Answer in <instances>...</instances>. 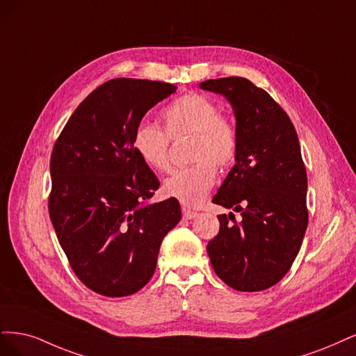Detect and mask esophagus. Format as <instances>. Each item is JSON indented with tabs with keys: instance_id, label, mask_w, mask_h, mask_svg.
Listing matches in <instances>:
<instances>
[{
	"instance_id": "obj_1",
	"label": "esophagus",
	"mask_w": 356,
	"mask_h": 356,
	"mask_svg": "<svg viewBox=\"0 0 356 356\" xmlns=\"http://www.w3.org/2000/svg\"><path fill=\"white\" fill-rule=\"evenodd\" d=\"M181 216H183V219L191 220V219H193L195 216H197V211H192V210H189V209H186V207H183V209H181Z\"/></svg>"
}]
</instances>
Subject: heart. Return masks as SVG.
I'll use <instances>...</instances> for the list:
<instances>
[{"mask_svg": "<svg viewBox=\"0 0 356 356\" xmlns=\"http://www.w3.org/2000/svg\"><path fill=\"white\" fill-rule=\"evenodd\" d=\"M163 121L165 131L147 122L137 125L133 146L149 168L165 173L171 168L170 140L191 136L189 159L195 163L176 170L164 181V193L185 207H197L216 183V165L226 168L235 161L238 130L211 99L197 93L170 103Z\"/></svg>", "mask_w": 356, "mask_h": 356, "instance_id": "obj_1", "label": "heart"}]
</instances>
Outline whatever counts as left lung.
I'll return each mask as SVG.
<instances>
[{
    "mask_svg": "<svg viewBox=\"0 0 356 356\" xmlns=\"http://www.w3.org/2000/svg\"><path fill=\"white\" fill-rule=\"evenodd\" d=\"M201 88L232 103L236 164L213 202L241 211L220 214V231L207 245L214 272L238 291H261L290 270L306 232L307 177L300 145L286 112L243 76L207 79Z\"/></svg>",
    "mask_w": 356,
    "mask_h": 356,
    "instance_id": "8db88e82",
    "label": "left lung"
}]
</instances>
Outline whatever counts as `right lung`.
I'll use <instances>...</instances> for the list:
<instances>
[{
    "label": "right lung",
    "instance_id": "obj_1",
    "mask_svg": "<svg viewBox=\"0 0 356 356\" xmlns=\"http://www.w3.org/2000/svg\"><path fill=\"white\" fill-rule=\"evenodd\" d=\"M175 91L168 83L109 79L79 103L53 146L50 220L74 273L97 294L143 289L181 219L177 200L145 204L159 180L133 146L145 113Z\"/></svg>",
    "mask_w": 356,
    "mask_h": 356
}]
</instances>
